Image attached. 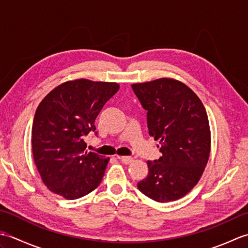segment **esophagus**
<instances>
[{
  "instance_id": "obj_1",
  "label": "esophagus",
  "mask_w": 248,
  "mask_h": 248,
  "mask_svg": "<svg viewBox=\"0 0 248 248\" xmlns=\"http://www.w3.org/2000/svg\"><path fill=\"white\" fill-rule=\"evenodd\" d=\"M118 159L124 163V164H130L133 162V157L131 156H118Z\"/></svg>"
}]
</instances>
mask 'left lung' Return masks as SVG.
<instances>
[{
    "mask_svg": "<svg viewBox=\"0 0 248 248\" xmlns=\"http://www.w3.org/2000/svg\"><path fill=\"white\" fill-rule=\"evenodd\" d=\"M147 110L149 135L160 140L159 160L148 161L149 172L140 191L157 202L177 200L196 186L207 165L211 134L202 102L186 84L173 78L133 84Z\"/></svg>",
    "mask_w": 248,
    "mask_h": 248,
    "instance_id": "8db88e82",
    "label": "left lung"
}]
</instances>
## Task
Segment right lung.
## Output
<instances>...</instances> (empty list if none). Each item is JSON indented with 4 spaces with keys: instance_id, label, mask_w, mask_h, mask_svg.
Masks as SVG:
<instances>
[{
    "instance_id": "obj_1",
    "label": "right lung",
    "mask_w": 248,
    "mask_h": 248,
    "mask_svg": "<svg viewBox=\"0 0 248 248\" xmlns=\"http://www.w3.org/2000/svg\"><path fill=\"white\" fill-rule=\"evenodd\" d=\"M118 89L117 83L80 78L55 87L38 105L31 147L37 170L51 192L78 199L101 182L108 159L87 151L84 138L96 131L94 120Z\"/></svg>"
}]
</instances>
